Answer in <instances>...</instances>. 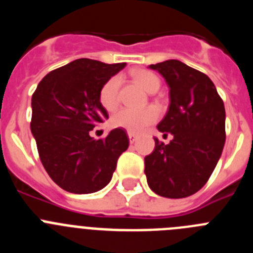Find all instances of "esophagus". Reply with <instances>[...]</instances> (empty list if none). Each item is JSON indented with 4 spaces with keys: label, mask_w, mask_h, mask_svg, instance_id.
I'll return each mask as SVG.
<instances>
[{
    "label": "esophagus",
    "mask_w": 253,
    "mask_h": 253,
    "mask_svg": "<svg viewBox=\"0 0 253 253\" xmlns=\"http://www.w3.org/2000/svg\"><path fill=\"white\" fill-rule=\"evenodd\" d=\"M128 137H129V142H130L131 144H133V143L137 140V135L133 133H128Z\"/></svg>",
    "instance_id": "34e87169"
}]
</instances>
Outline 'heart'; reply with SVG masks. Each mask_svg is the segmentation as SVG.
<instances>
[{"instance_id":"b5f03b06","label":"heart","mask_w":253,"mask_h":253,"mask_svg":"<svg viewBox=\"0 0 253 253\" xmlns=\"http://www.w3.org/2000/svg\"><path fill=\"white\" fill-rule=\"evenodd\" d=\"M134 80L148 92H154L160 87V78L152 73L151 71L139 69L133 73ZM119 86L120 77L113 76L109 78L100 88L99 100L100 104L106 110L115 109L119 102ZM158 119V110L154 106H147L143 109H131V107H123L111 116V124L115 128H123L129 133H140L153 124Z\"/></svg>"}]
</instances>
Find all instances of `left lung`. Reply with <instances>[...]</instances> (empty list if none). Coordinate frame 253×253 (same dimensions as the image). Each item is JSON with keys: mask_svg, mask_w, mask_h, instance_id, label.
<instances>
[{"mask_svg": "<svg viewBox=\"0 0 253 253\" xmlns=\"http://www.w3.org/2000/svg\"><path fill=\"white\" fill-rule=\"evenodd\" d=\"M169 87V106L157 125L169 144L154 138L156 147L144 158L152 191L169 199L193 195L208 182L225 142V110L213 81L205 73L176 59L151 64Z\"/></svg>", "mask_w": 253, "mask_h": 253, "instance_id": "left-lung-1", "label": "left lung"}]
</instances>
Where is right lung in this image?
<instances>
[{"instance_id": "obj_1", "label": "right lung", "mask_w": 253, "mask_h": 253, "mask_svg": "<svg viewBox=\"0 0 253 253\" xmlns=\"http://www.w3.org/2000/svg\"><path fill=\"white\" fill-rule=\"evenodd\" d=\"M125 67L81 58L49 72L31 97L30 129L44 169L68 193L90 194L110 182L128 149L123 128L93 139L90 131L109 118L100 104L102 84Z\"/></svg>"}]
</instances>
